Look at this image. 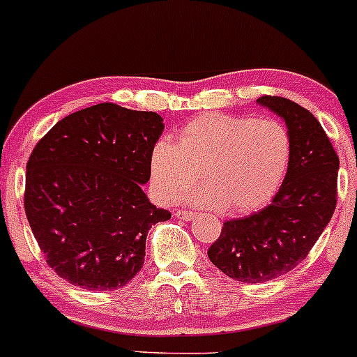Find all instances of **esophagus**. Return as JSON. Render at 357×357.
Here are the masks:
<instances>
[{"label":"esophagus","mask_w":357,"mask_h":357,"mask_svg":"<svg viewBox=\"0 0 357 357\" xmlns=\"http://www.w3.org/2000/svg\"><path fill=\"white\" fill-rule=\"evenodd\" d=\"M176 216L183 221H192L193 218H195V213H192V211H178V213H176Z\"/></svg>","instance_id":"obj_1"}]
</instances>
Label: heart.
Listing matches in <instances>:
<instances>
[{
  "mask_svg": "<svg viewBox=\"0 0 357 357\" xmlns=\"http://www.w3.org/2000/svg\"><path fill=\"white\" fill-rule=\"evenodd\" d=\"M289 158V134L278 120L209 113L190 120L176 144L165 139L155 144L150 179L162 200L176 202L202 172L207 183L190 192L186 202L251 213L281 188Z\"/></svg>",
  "mask_w": 357,
  "mask_h": 357,
  "instance_id": "1",
  "label": "heart"
}]
</instances>
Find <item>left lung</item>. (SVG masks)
<instances>
[{"label":"left lung","instance_id":"obj_1","mask_svg":"<svg viewBox=\"0 0 357 357\" xmlns=\"http://www.w3.org/2000/svg\"><path fill=\"white\" fill-rule=\"evenodd\" d=\"M259 106L281 116L291 158L281 188L258 213L225 221L207 256L241 282H265L293 271L307 258L337 207L340 160L309 109L289 99L263 96Z\"/></svg>","mask_w":357,"mask_h":357}]
</instances>
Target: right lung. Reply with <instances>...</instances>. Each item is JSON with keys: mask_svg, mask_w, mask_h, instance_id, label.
Listing matches in <instances>:
<instances>
[{"mask_svg": "<svg viewBox=\"0 0 357 357\" xmlns=\"http://www.w3.org/2000/svg\"><path fill=\"white\" fill-rule=\"evenodd\" d=\"M162 132L155 112L101 102L62 119L34 146L24 209L47 263L69 284L108 291L141 271L148 230L171 220L143 192Z\"/></svg>", "mask_w": 357, "mask_h": 357, "instance_id": "right-lung-1", "label": "right lung"}]
</instances>
